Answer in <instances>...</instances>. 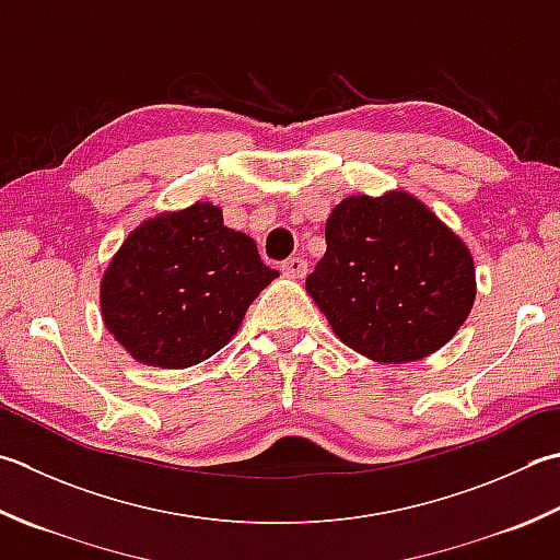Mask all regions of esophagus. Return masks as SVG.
Returning a JSON list of instances; mask_svg holds the SVG:
<instances>
[{
  "label": "esophagus",
  "instance_id": "obj_1",
  "mask_svg": "<svg viewBox=\"0 0 560 560\" xmlns=\"http://www.w3.org/2000/svg\"><path fill=\"white\" fill-rule=\"evenodd\" d=\"M281 271H283V277H289V279H303L305 273H308V261H305L303 257H291L283 261Z\"/></svg>",
  "mask_w": 560,
  "mask_h": 560
}]
</instances>
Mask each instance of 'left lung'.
Returning a JSON list of instances; mask_svg holds the SVG:
<instances>
[{"label": "left lung", "instance_id": "1", "mask_svg": "<svg viewBox=\"0 0 560 560\" xmlns=\"http://www.w3.org/2000/svg\"><path fill=\"white\" fill-rule=\"evenodd\" d=\"M325 243L305 291L337 339L381 364L434 354L474 308L470 249L412 194L349 196Z\"/></svg>", "mask_w": 560, "mask_h": 560}]
</instances>
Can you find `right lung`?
<instances>
[{
    "label": "right lung",
    "instance_id": "1",
    "mask_svg": "<svg viewBox=\"0 0 560 560\" xmlns=\"http://www.w3.org/2000/svg\"><path fill=\"white\" fill-rule=\"evenodd\" d=\"M279 277L255 240L196 201L142 221L102 277L108 332L140 364L186 369L223 349L252 301Z\"/></svg>",
    "mask_w": 560,
    "mask_h": 560
}]
</instances>
